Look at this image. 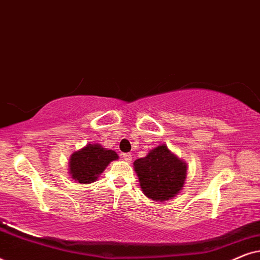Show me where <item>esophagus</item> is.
Returning a JSON list of instances; mask_svg holds the SVG:
<instances>
[{"label":"esophagus","mask_w":260,"mask_h":260,"mask_svg":"<svg viewBox=\"0 0 260 260\" xmlns=\"http://www.w3.org/2000/svg\"><path fill=\"white\" fill-rule=\"evenodd\" d=\"M123 158L125 159V161L130 162L131 161V154H123Z\"/></svg>","instance_id":"34e87169"}]
</instances>
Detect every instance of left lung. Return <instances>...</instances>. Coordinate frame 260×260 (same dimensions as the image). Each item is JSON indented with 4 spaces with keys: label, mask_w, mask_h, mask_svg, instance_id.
Masks as SVG:
<instances>
[{
    "label": "left lung",
    "mask_w": 260,
    "mask_h": 260,
    "mask_svg": "<svg viewBox=\"0 0 260 260\" xmlns=\"http://www.w3.org/2000/svg\"><path fill=\"white\" fill-rule=\"evenodd\" d=\"M141 188L148 198L166 201L182 189L187 165L172 154L167 145L152 149L145 157L134 162Z\"/></svg>",
    "instance_id": "8db88e82"
}]
</instances>
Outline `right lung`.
I'll return each mask as SVG.
<instances>
[{
    "label": "right lung",
    "mask_w": 260,
    "mask_h": 260,
    "mask_svg": "<svg viewBox=\"0 0 260 260\" xmlns=\"http://www.w3.org/2000/svg\"><path fill=\"white\" fill-rule=\"evenodd\" d=\"M118 158L113 150L102 148L99 144H88L70 158V174L79 183H91L111 161Z\"/></svg>",
    "instance_id": "add662e5"
}]
</instances>
